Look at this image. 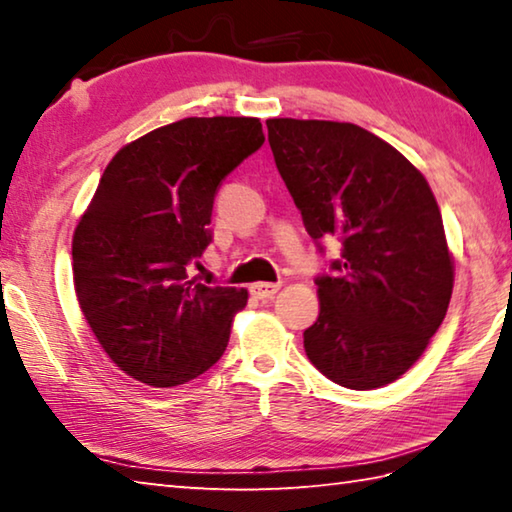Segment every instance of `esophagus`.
I'll return each mask as SVG.
<instances>
[{
  "label": "esophagus",
  "instance_id": "34e87169",
  "mask_svg": "<svg viewBox=\"0 0 512 512\" xmlns=\"http://www.w3.org/2000/svg\"><path fill=\"white\" fill-rule=\"evenodd\" d=\"M277 291H280V284H271V282L250 284V293H253V298L257 300H271Z\"/></svg>",
  "mask_w": 512,
  "mask_h": 512
}]
</instances>
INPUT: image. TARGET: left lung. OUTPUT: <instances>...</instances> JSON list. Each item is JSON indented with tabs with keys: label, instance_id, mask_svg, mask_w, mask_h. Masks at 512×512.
<instances>
[{
	"label": "left lung",
	"instance_id": "left-lung-1",
	"mask_svg": "<svg viewBox=\"0 0 512 512\" xmlns=\"http://www.w3.org/2000/svg\"><path fill=\"white\" fill-rule=\"evenodd\" d=\"M266 126L309 237L343 244L339 273L316 280L307 357L352 391L391 384L427 350L452 298L436 196L418 167L357 124L277 117Z\"/></svg>",
	"mask_w": 512,
	"mask_h": 512
}]
</instances>
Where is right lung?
I'll return each instance as SVG.
<instances>
[{"label":"right lung","mask_w":512,"mask_h":512,"mask_svg":"<svg viewBox=\"0 0 512 512\" xmlns=\"http://www.w3.org/2000/svg\"><path fill=\"white\" fill-rule=\"evenodd\" d=\"M264 144L257 117H187L121 146L72 239L74 291L103 352L142 384L203 375L228 348L248 291L187 266L210 244L223 178Z\"/></svg>","instance_id":"add662e5"}]
</instances>
